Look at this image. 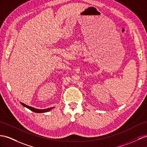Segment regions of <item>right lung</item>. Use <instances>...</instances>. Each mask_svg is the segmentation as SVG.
Wrapping results in <instances>:
<instances>
[{"label": "right lung", "mask_w": 147, "mask_h": 147, "mask_svg": "<svg viewBox=\"0 0 147 147\" xmlns=\"http://www.w3.org/2000/svg\"><path fill=\"white\" fill-rule=\"evenodd\" d=\"M20 103H21V104L22 105V106H24V107L29 109L31 110L32 111L34 112H36V113L47 112H48V111H50V110H51L52 109H53V107H50V108L46 109H35V108H34V107L28 106H27V105H26V104H24V103H22V102H20Z\"/></svg>", "instance_id": "right-lung-1"}]
</instances>
